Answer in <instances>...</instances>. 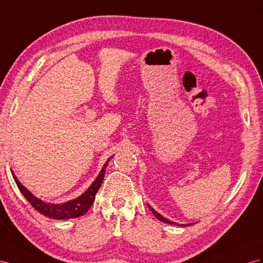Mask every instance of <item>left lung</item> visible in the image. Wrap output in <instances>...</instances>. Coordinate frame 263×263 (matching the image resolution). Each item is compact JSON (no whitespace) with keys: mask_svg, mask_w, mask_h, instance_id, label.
<instances>
[{"mask_svg":"<svg viewBox=\"0 0 263 263\" xmlns=\"http://www.w3.org/2000/svg\"><path fill=\"white\" fill-rule=\"evenodd\" d=\"M149 208H150V210L152 211V213L154 214V215H156V217L160 220V221H162V222H165V223H169V224H177L176 223V222H172V221H170V220H167L166 218H164V217H162V215H161L160 213H158L156 210H154V209L153 208H151L150 205H149ZM181 227H185V224H180ZM187 226V224H186Z\"/></svg>","mask_w":263,"mask_h":263,"instance_id":"obj_1","label":"left lung"}]
</instances>
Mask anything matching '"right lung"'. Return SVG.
Listing matches in <instances>:
<instances>
[{
    "label": "right lung",
    "mask_w": 263,
    "mask_h": 263,
    "mask_svg": "<svg viewBox=\"0 0 263 263\" xmlns=\"http://www.w3.org/2000/svg\"><path fill=\"white\" fill-rule=\"evenodd\" d=\"M110 160L111 158L106 161L98 178L94 180V182L90 185L89 189H87L83 194H81L79 198L73 199L69 202H65V203H62V204L46 203V202L37 199L36 197L33 196V194L26 189L24 185H22V183L20 182L17 178L14 176V173H12V176L20 191L22 192L25 199L30 202V204L34 208L37 212L42 213L43 215H45V217L57 219V220L73 219V218H79L81 215H83L85 212H87V210H89L90 206L92 205L94 199H96V194L99 191L101 184H102V181L105 174V167L107 163H109Z\"/></svg>",
    "instance_id": "add662e5"
}]
</instances>
